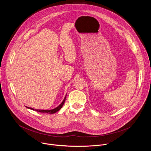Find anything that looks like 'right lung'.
<instances>
[{
  "label": "right lung",
  "mask_w": 151,
  "mask_h": 151,
  "mask_svg": "<svg viewBox=\"0 0 151 151\" xmlns=\"http://www.w3.org/2000/svg\"><path fill=\"white\" fill-rule=\"evenodd\" d=\"M66 97H64V100H63V101H62V103L58 106V107H55V109H51V110H41V109H33V108H32V107H27L26 106V107L27 108H28V109H32V110H33V111H37V112H41V113H45V114H54V113H55V112H58L61 107H62V106H63V104H64V102H65V100H66Z\"/></svg>",
  "instance_id": "right-lung-1"
}]
</instances>
